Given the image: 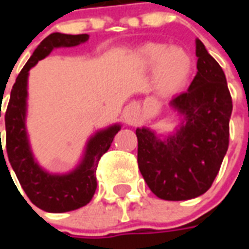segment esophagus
<instances>
[{
    "instance_id": "esophagus-1",
    "label": "esophagus",
    "mask_w": 249,
    "mask_h": 249,
    "mask_svg": "<svg viewBox=\"0 0 249 249\" xmlns=\"http://www.w3.org/2000/svg\"><path fill=\"white\" fill-rule=\"evenodd\" d=\"M136 116H137L136 108H133V107H130V108L126 109V112H125V115H124L125 120L128 121L129 124H133V123H136Z\"/></svg>"
}]
</instances>
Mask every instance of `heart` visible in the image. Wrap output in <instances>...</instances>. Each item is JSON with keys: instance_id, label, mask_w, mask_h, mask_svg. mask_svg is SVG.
Masks as SVG:
<instances>
[{"instance_id": "heart-1", "label": "heart", "mask_w": 249, "mask_h": 249, "mask_svg": "<svg viewBox=\"0 0 249 249\" xmlns=\"http://www.w3.org/2000/svg\"><path fill=\"white\" fill-rule=\"evenodd\" d=\"M141 66L154 70V88L160 95H170L187 83L193 62L186 50L160 42H148L137 52Z\"/></svg>"}]
</instances>
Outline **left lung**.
Masks as SVG:
<instances>
[{"instance_id": "obj_1", "label": "left lung", "mask_w": 249, "mask_h": 249, "mask_svg": "<svg viewBox=\"0 0 249 249\" xmlns=\"http://www.w3.org/2000/svg\"><path fill=\"white\" fill-rule=\"evenodd\" d=\"M196 76L170 101L179 125L169 134L137 128L138 166L152 193L164 200H189L212 186L229 147L232 101L221 66L199 38Z\"/></svg>"}]
</instances>
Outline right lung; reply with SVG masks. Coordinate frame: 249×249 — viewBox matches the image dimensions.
<instances>
[{
    "label": "right lung",
    "mask_w": 249,
    "mask_h": 249,
    "mask_svg": "<svg viewBox=\"0 0 249 249\" xmlns=\"http://www.w3.org/2000/svg\"><path fill=\"white\" fill-rule=\"evenodd\" d=\"M88 40L89 35H64L59 32L49 35L37 46L18 75L5 113L6 150L11 168L29 200L45 212H70L81 208L91 200L97 189L95 170L98 161L121 129V125L116 123L91 134L79 163L67 173H52L46 170L37 161L32 151L25 124L29 70L35 67L38 60L46 58L54 49L73 48Z\"/></svg>",
    "instance_id": "1"
}]
</instances>
